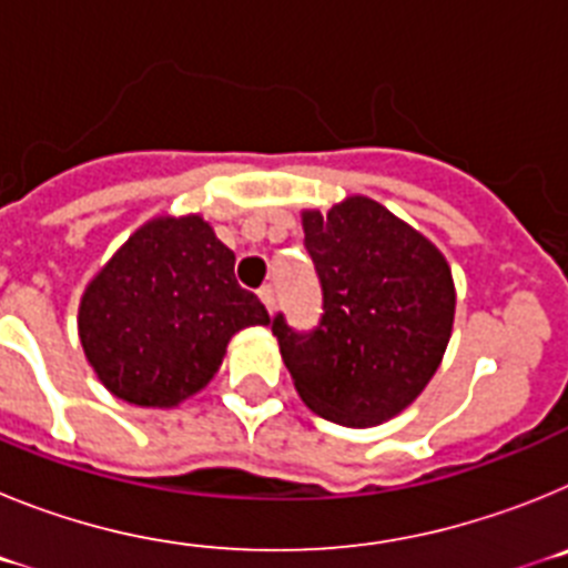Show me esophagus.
<instances>
[{
  "mask_svg": "<svg viewBox=\"0 0 568 568\" xmlns=\"http://www.w3.org/2000/svg\"><path fill=\"white\" fill-rule=\"evenodd\" d=\"M258 295H261V301H264V307L273 313V310H275V287H273V284H264V287L258 290Z\"/></svg>",
  "mask_w": 568,
  "mask_h": 568,
  "instance_id": "1",
  "label": "esophagus"
}]
</instances>
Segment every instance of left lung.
<instances>
[{"label": "left lung", "instance_id": "left-lung-1", "mask_svg": "<svg viewBox=\"0 0 568 568\" xmlns=\"http://www.w3.org/2000/svg\"><path fill=\"white\" fill-rule=\"evenodd\" d=\"M304 247L321 284L313 329L273 335L304 404L344 426H373L413 404L438 369L455 318L444 255L373 199L304 213Z\"/></svg>", "mask_w": 568, "mask_h": 568}]
</instances>
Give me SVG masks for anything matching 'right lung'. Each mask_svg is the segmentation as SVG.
Here are the masks:
<instances>
[{"label":"right lung","mask_w":568,"mask_h":568,"mask_svg":"<svg viewBox=\"0 0 568 568\" xmlns=\"http://www.w3.org/2000/svg\"><path fill=\"white\" fill-rule=\"evenodd\" d=\"M233 270V250L199 215L130 235L79 307L84 355L115 398L175 406L213 378L239 329L270 324Z\"/></svg>","instance_id":"1"}]
</instances>
